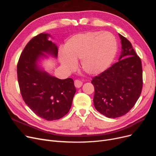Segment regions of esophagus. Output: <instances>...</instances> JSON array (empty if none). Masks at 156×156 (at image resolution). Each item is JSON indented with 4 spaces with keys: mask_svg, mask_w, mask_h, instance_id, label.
<instances>
[{
    "mask_svg": "<svg viewBox=\"0 0 156 156\" xmlns=\"http://www.w3.org/2000/svg\"><path fill=\"white\" fill-rule=\"evenodd\" d=\"M74 84H75V87L76 88H80V87H82L83 83L81 81H79V80L77 79L74 81Z\"/></svg>",
    "mask_w": 156,
    "mask_h": 156,
    "instance_id": "34e87169",
    "label": "esophagus"
}]
</instances>
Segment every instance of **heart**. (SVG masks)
Wrapping results in <instances>:
<instances>
[{"label":"heart","mask_w":156,"mask_h":156,"mask_svg":"<svg viewBox=\"0 0 156 156\" xmlns=\"http://www.w3.org/2000/svg\"><path fill=\"white\" fill-rule=\"evenodd\" d=\"M115 37L110 32L89 31L75 34L66 41L60 54L63 66L69 70L81 60L84 72L95 75L104 72L114 60L117 52Z\"/></svg>","instance_id":"heart-1"}]
</instances>
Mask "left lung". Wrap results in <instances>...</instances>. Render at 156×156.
<instances>
[{"mask_svg": "<svg viewBox=\"0 0 156 156\" xmlns=\"http://www.w3.org/2000/svg\"><path fill=\"white\" fill-rule=\"evenodd\" d=\"M122 51L119 61L92 78L94 105L108 118L126 115L137 101L143 88L142 64L131 42L119 34Z\"/></svg>", "mask_w": 156, "mask_h": 156, "instance_id": "8db88e82", "label": "left lung"}]
</instances>
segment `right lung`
<instances>
[{
    "label": "right lung",
    "instance_id": "1",
    "mask_svg": "<svg viewBox=\"0 0 156 156\" xmlns=\"http://www.w3.org/2000/svg\"><path fill=\"white\" fill-rule=\"evenodd\" d=\"M47 33L27 44L17 63V79L23 100L36 115L47 120L62 118L69 112L76 92L72 78L59 79L38 66L41 58L58 56V48Z\"/></svg>",
    "mask_w": 156,
    "mask_h": 156
}]
</instances>
